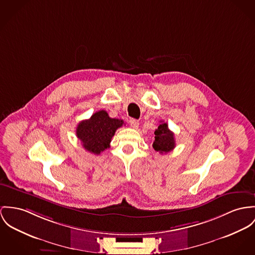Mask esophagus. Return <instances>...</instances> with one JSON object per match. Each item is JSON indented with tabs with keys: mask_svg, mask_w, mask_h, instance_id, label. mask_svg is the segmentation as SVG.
Masks as SVG:
<instances>
[{
	"mask_svg": "<svg viewBox=\"0 0 255 255\" xmlns=\"http://www.w3.org/2000/svg\"><path fill=\"white\" fill-rule=\"evenodd\" d=\"M129 123H130L131 127L134 128V129H137V127H138V124H139L137 119H134V118H131V119L129 120Z\"/></svg>",
	"mask_w": 255,
	"mask_h": 255,
	"instance_id": "1",
	"label": "esophagus"
}]
</instances>
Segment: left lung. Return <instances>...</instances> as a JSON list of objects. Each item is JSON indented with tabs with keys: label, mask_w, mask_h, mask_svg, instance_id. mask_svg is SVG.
<instances>
[{
	"label": "left lung",
	"mask_w": 255,
	"mask_h": 255,
	"mask_svg": "<svg viewBox=\"0 0 255 255\" xmlns=\"http://www.w3.org/2000/svg\"><path fill=\"white\" fill-rule=\"evenodd\" d=\"M154 135L155 140L153 141L152 146L154 150H156L159 153H168L176 147L175 135L169 129L167 123L162 122L155 130Z\"/></svg>",
	"instance_id": "left-lung-1"
}]
</instances>
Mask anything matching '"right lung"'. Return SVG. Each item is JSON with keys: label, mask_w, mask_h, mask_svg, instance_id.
Wrapping results in <instances>:
<instances>
[{"label": "right lung", "mask_w": 255, "mask_h": 255, "mask_svg": "<svg viewBox=\"0 0 255 255\" xmlns=\"http://www.w3.org/2000/svg\"><path fill=\"white\" fill-rule=\"evenodd\" d=\"M123 124V120L111 118L106 111L102 110L89 119L79 122L76 133L87 151L100 154L110 147L112 137Z\"/></svg>", "instance_id": "add662e5"}]
</instances>
